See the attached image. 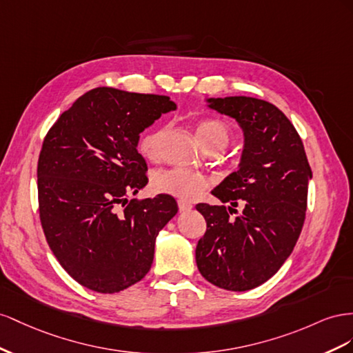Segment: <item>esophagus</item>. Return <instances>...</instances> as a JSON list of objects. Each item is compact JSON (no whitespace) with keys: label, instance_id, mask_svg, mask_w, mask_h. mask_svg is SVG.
I'll return each mask as SVG.
<instances>
[{"label":"esophagus","instance_id":"obj_1","mask_svg":"<svg viewBox=\"0 0 353 353\" xmlns=\"http://www.w3.org/2000/svg\"><path fill=\"white\" fill-rule=\"evenodd\" d=\"M179 210L182 211V213H185V211H189V210H192V204H189L188 201H183V199H179Z\"/></svg>","mask_w":353,"mask_h":353}]
</instances>
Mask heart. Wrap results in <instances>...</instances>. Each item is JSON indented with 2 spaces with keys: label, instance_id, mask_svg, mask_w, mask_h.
<instances>
[{
  "label": "heart",
  "instance_id": "1",
  "mask_svg": "<svg viewBox=\"0 0 353 353\" xmlns=\"http://www.w3.org/2000/svg\"><path fill=\"white\" fill-rule=\"evenodd\" d=\"M165 133V128H157L145 134L140 140V150L148 158H157L159 155L161 140ZM196 137L205 149L226 148L230 140L229 127L220 119H201L195 127ZM210 185V180L196 171L185 168H171L159 171L154 177V186L158 192L173 195L182 199H192L198 196Z\"/></svg>",
  "mask_w": 353,
  "mask_h": 353
}]
</instances>
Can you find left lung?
Listing matches in <instances>:
<instances>
[{"instance_id": "left-lung-1", "label": "left lung", "mask_w": 353, "mask_h": 353, "mask_svg": "<svg viewBox=\"0 0 353 353\" xmlns=\"http://www.w3.org/2000/svg\"><path fill=\"white\" fill-rule=\"evenodd\" d=\"M207 106L236 121L244 134L238 170L211 194L232 207L198 204L207 221L195 250L196 266L208 283L247 291L274 276L293 253L303 228L312 179L303 143L294 125L266 100L247 96L210 97Z\"/></svg>"}]
</instances>
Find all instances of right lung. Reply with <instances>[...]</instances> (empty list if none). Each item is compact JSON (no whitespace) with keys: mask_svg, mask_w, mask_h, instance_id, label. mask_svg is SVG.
Returning <instances> with one entry per match:
<instances>
[{"mask_svg":"<svg viewBox=\"0 0 353 353\" xmlns=\"http://www.w3.org/2000/svg\"><path fill=\"white\" fill-rule=\"evenodd\" d=\"M174 109L167 96L97 87L47 133L37 171L39 219L53 254L78 284L118 293L152 266L155 239L177 203L167 194L128 195L148 185L140 133Z\"/></svg>","mask_w":353,"mask_h":353,"instance_id":"obj_1","label":"right lung"}]
</instances>
